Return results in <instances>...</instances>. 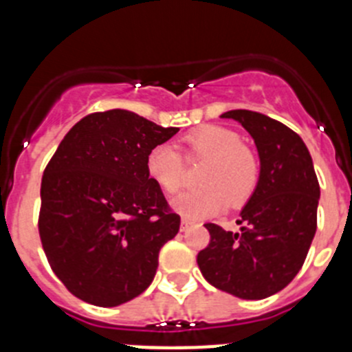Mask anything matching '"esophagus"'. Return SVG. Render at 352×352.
<instances>
[{
  "instance_id": "34e87169",
  "label": "esophagus",
  "mask_w": 352,
  "mask_h": 352,
  "mask_svg": "<svg viewBox=\"0 0 352 352\" xmlns=\"http://www.w3.org/2000/svg\"><path fill=\"white\" fill-rule=\"evenodd\" d=\"M190 226H192L190 220H186V219L182 220V231H186V229H188Z\"/></svg>"
}]
</instances>
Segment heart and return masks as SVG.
I'll use <instances>...</instances> for the list:
<instances>
[{
	"instance_id": "heart-1",
	"label": "heart",
	"mask_w": 352,
	"mask_h": 352,
	"mask_svg": "<svg viewBox=\"0 0 352 352\" xmlns=\"http://www.w3.org/2000/svg\"><path fill=\"white\" fill-rule=\"evenodd\" d=\"M186 157L203 158L197 174L201 186L173 201V208L186 219H206L226 210L243 206L259 183V162L252 149L231 129L204 125L192 130L183 139ZM149 182L167 195H174L183 185L179 155L169 144L149 149L144 160Z\"/></svg>"
}]
</instances>
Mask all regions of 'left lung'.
I'll return each mask as SVG.
<instances>
[{
    "label": "left lung",
    "mask_w": 352,
    "mask_h": 352,
    "mask_svg": "<svg viewBox=\"0 0 352 352\" xmlns=\"http://www.w3.org/2000/svg\"><path fill=\"white\" fill-rule=\"evenodd\" d=\"M222 118L241 123L256 142L259 183L239 213L238 232L204 226L211 239L197 264L213 287L241 300H263L282 291L303 266L317 229L321 188L309 149L289 126L245 109Z\"/></svg>",
    "instance_id": "1"
}]
</instances>
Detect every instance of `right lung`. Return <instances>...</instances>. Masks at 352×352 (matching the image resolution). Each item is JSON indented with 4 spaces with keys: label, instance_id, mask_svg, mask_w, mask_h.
<instances>
[{
    "label": "right lung",
    "instance_id": "add662e5",
    "mask_svg": "<svg viewBox=\"0 0 352 352\" xmlns=\"http://www.w3.org/2000/svg\"><path fill=\"white\" fill-rule=\"evenodd\" d=\"M164 129L125 109L72 126L42 176L38 232L52 272L86 303L118 307L144 292L179 214L144 170Z\"/></svg>",
    "mask_w": 352,
    "mask_h": 352
}]
</instances>
